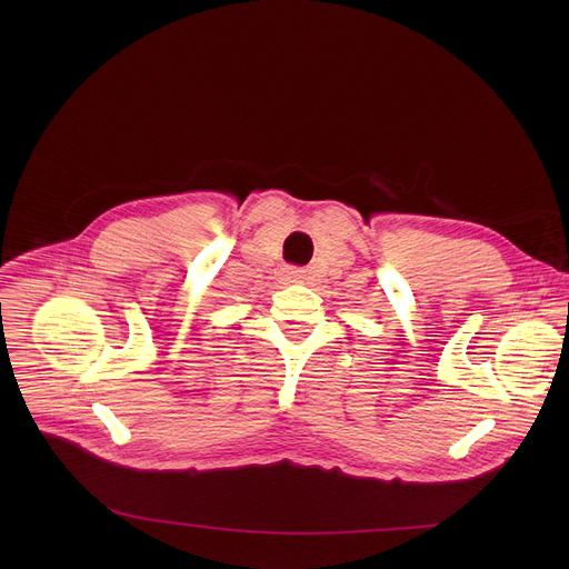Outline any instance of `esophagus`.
<instances>
[{
    "label": "esophagus",
    "instance_id": "34e87169",
    "mask_svg": "<svg viewBox=\"0 0 569 569\" xmlns=\"http://www.w3.org/2000/svg\"><path fill=\"white\" fill-rule=\"evenodd\" d=\"M288 279H292V281H299L301 279V270H288Z\"/></svg>",
    "mask_w": 569,
    "mask_h": 569
}]
</instances>
